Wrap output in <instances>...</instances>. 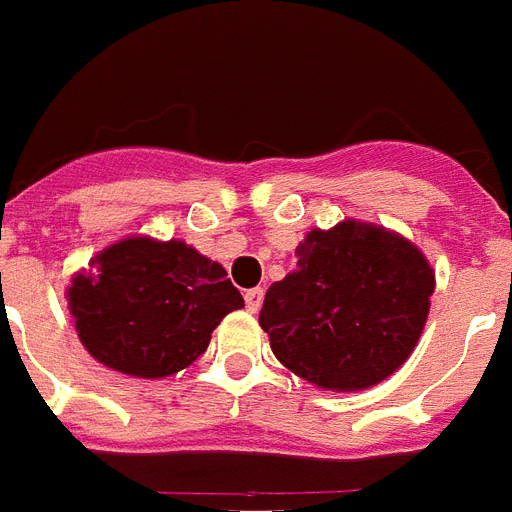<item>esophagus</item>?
<instances>
[{"mask_svg":"<svg viewBox=\"0 0 512 512\" xmlns=\"http://www.w3.org/2000/svg\"><path fill=\"white\" fill-rule=\"evenodd\" d=\"M261 301H264V290H261V287L246 290V308L251 311V314H256V311H259Z\"/></svg>","mask_w":512,"mask_h":512,"instance_id":"34e87169","label":"esophagus"}]
</instances>
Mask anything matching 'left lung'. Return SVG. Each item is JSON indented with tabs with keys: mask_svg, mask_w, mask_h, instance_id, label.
I'll list each match as a JSON object with an SVG mask.
<instances>
[{
	"mask_svg": "<svg viewBox=\"0 0 512 512\" xmlns=\"http://www.w3.org/2000/svg\"><path fill=\"white\" fill-rule=\"evenodd\" d=\"M434 269L421 248L374 222L314 227L295 269L266 290L259 324L277 361L319 390L358 392L408 361L424 332Z\"/></svg>",
	"mask_w": 512,
	"mask_h": 512,
	"instance_id": "left-lung-1",
	"label": "left lung"
}]
</instances>
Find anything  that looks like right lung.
Here are the masks:
<instances>
[{"mask_svg": "<svg viewBox=\"0 0 512 512\" xmlns=\"http://www.w3.org/2000/svg\"><path fill=\"white\" fill-rule=\"evenodd\" d=\"M73 274L67 308L83 348L107 369L164 379L188 369L230 311L246 306L225 266L183 240L122 238Z\"/></svg>", "mask_w": 512, "mask_h": 512, "instance_id": "add662e5", "label": "right lung"}]
</instances>
